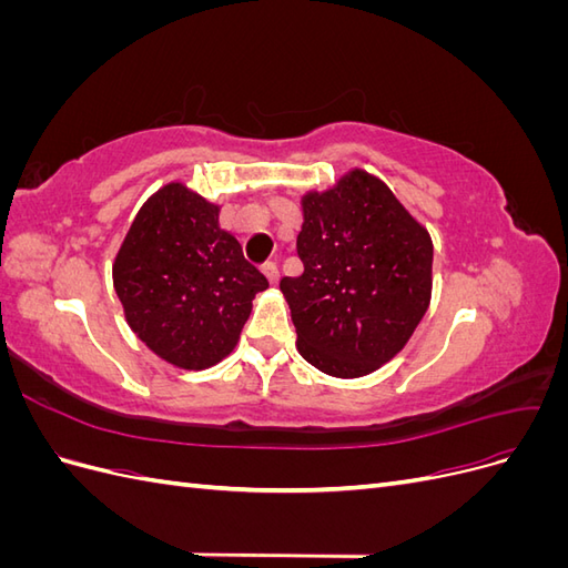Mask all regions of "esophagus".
Instances as JSON below:
<instances>
[{
	"label": "esophagus",
	"instance_id": "34e87169",
	"mask_svg": "<svg viewBox=\"0 0 568 568\" xmlns=\"http://www.w3.org/2000/svg\"><path fill=\"white\" fill-rule=\"evenodd\" d=\"M263 272H265V277L270 280V284H277L280 282V267H277V263H272V261L263 263Z\"/></svg>",
	"mask_w": 568,
	"mask_h": 568
}]
</instances>
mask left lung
<instances>
[{"mask_svg":"<svg viewBox=\"0 0 568 568\" xmlns=\"http://www.w3.org/2000/svg\"><path fill=\"white\" fill-rule=\"evenodd\" d=\"M301 203L303 272L280 282L298 353L329 376H365L403 351L426 313L432 236L365 170Z\"/></svg>","mask_w":568,"mask_h":568,"instance_id":"8db88e82","label":"left lung"}]
</instances>
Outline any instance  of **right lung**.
<instances>
[{
	"mask_svg": "<svg viewBox=\"0 0 568 568\" xmlns=\"http://www.w3.org/2000/svg\"><path fill=\"white\" fill-rule=\"evenodd\" d=\"M220 209L180 182L159 189L132 220L113 263V286L132 332L165 363L205 369L227 357L270 284Z\"/></svg>",
	"mask_w": 568,
	"mask_h": 568,
	"instance_id": "1",
	"label": "right lung"
}]
</instances>
